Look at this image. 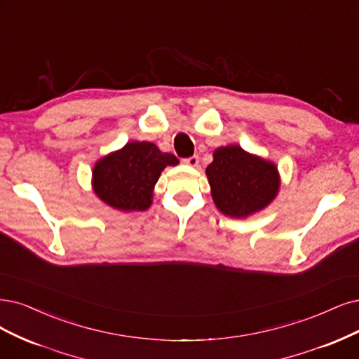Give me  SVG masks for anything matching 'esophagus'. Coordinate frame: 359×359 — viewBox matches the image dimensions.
Wrapping results in <instances>:
<instances>
[{
	"mask_svg": "<svg viewBox=\"0 0 359 359\" xmlns=\"http://www.w3.org/2000/svg\"><path fill=\"white\" fill-rule=\"evenodd\" d=\"M182 163H183V164H187V165H189V167H196V165H198V163H200V159H198V156H196V155H192V156H189V158H184Z\"/></svg>",
	"mask_w": 359,
	"mask_h": 359,
	"instance_id": "obj_1",
	"label": "esophagus"
}]
</instances>
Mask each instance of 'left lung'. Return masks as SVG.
Here are the masks:
<instances>
[{
  "label": "left lung",
  "instance_id": "obj_1",
  "mask_svg": "<svg viewBox=\"0 0 359 359\" xmlns=\"http://www.w3.org/2000/svg\"><path fill=\"white\" fill-rule=\"evenodd\" d=\"M205 175L217 210L235 219H247L266 208L281 187L276 164L240 144L217 148Z\"/></svg>",
  "mask_w": 359,
  "mask_h": 359
}]
</instances>
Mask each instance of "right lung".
<instances>
[{
  "label": "right lung",
  "mask_w": 359,
  "mask_h": 359,
  "mask_svg": "<svg viewBox=\"0 0 359 359\" xmlns=\"http://www.w3.org/2000/svg\"><path fill=\"white\" fill-rule=\"evenodd\" d=\"M179 159L151 142H128L121 149L97 159L91 187L100 201L118 211H144L152 205L154 188L167 165Z\"/></svg>",
  "instance_id": "obj_1"
}]
</instances>
